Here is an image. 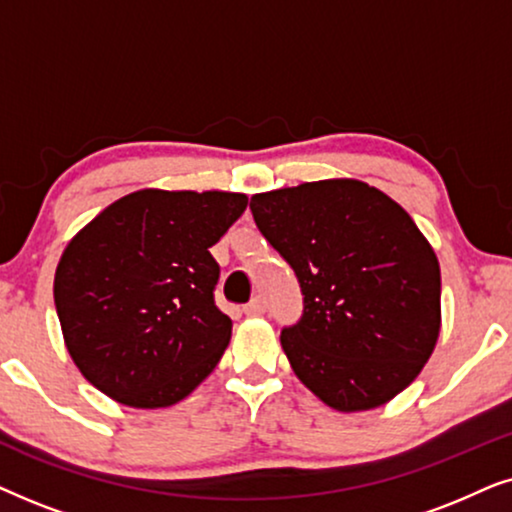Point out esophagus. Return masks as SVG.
Masks as SVG:
<instances>
[{
    "label": "esophagus",
    "mask_w": 512,
    "mask_h": 512,
    "mask_svg": "<svg viewBox=\"0 0 512 512\" xmlns=\"http://www.w3.org/2000/svg\"><path fill=\"white\" fill-rule=\"evenodd\" d=\"M265 310H268V305H265L263 296H256V298H251L249 303L244 305V312H247L249 317H258V314H263Z\"/></svg>",
    "instance_id": "34e87169"
}]
</instances>
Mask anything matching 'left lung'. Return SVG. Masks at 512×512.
Wrapping results in <instances>:
<instances>
[{"label":"left lung","instance_id":"8db88e82","mask_svg":"<svg viewBox=\"0 0 512 512\" xmlns=\"http://www.w3.org/2000/svg\"><path fill=\"white\" fill-rule=\"evenodd\" d=\"M249 207L303 293L279 335L298 380L342 412L401 394L440 333L438 258L410 214L356 179L258 193Z\"/></svg>","mask_w":512,"mask_h":512}]
</instances>
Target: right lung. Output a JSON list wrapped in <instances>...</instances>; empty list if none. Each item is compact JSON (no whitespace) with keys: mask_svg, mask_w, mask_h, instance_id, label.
Wrapping results in <instances>:
<instances>
[{"mask_svg":"<svg viewBox=\"0 0 512 512\" xmlns=\"http://www.w3.org/2000/svg\"><path fill=\"white\" fill-rule=\"evenodd\" d=\"M247 195L144 191L95 216L55 270V310L83 377L130 408H165L212 373L230 342L214 303L221 268L209 247Z\"/></svg>","mask_w":512,"mask_h":512,"instance_id":"obj_1","label":"right lung"}]
</instances>
